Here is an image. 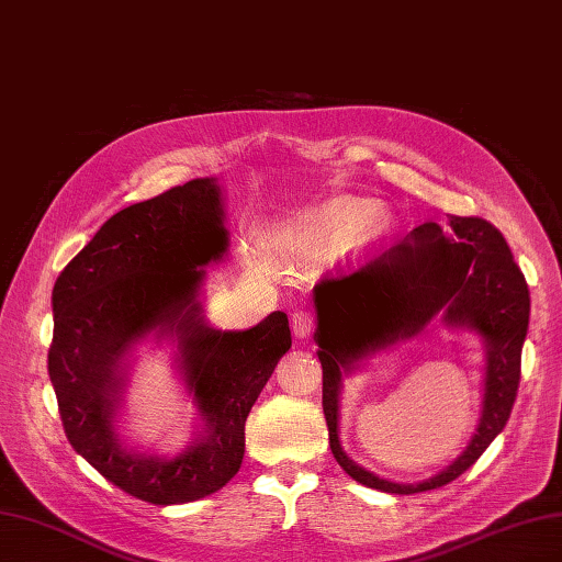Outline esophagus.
<instances>
[{"mask_svg":"<svg viewBox=\"0 0 562 562\" xmlns=\"http://www.w3.org/2000/svg\"><path fill=\"white\" fill-rule=\"evenodd\" d=\"M291 326H293L295 337H300V339L310 337L314 330V316L307 310H295L291 316Z\"/></svg>","mask_w":562,"mask_h":562,"instance_id":"1","label":"esophagus"}]
</instances>
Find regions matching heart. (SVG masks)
<instances>
[{"label": "heart", "instance_id": "obj_1", "mask_svg": "<svg viewBox=\"0 0 562 562\" xmlns=\"http://www.w3.org/2000/svg\"><path fill=\"white\" fill-rule=\"evenodd\" d=\"M389 229L380 206L370 199H337L318 209L300 227V241L316 250L347 248L359 239H378Z\"/></svg>", "mask_w": 562, "mask_h": 562}]
</instances>
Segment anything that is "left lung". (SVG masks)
I'll use <instances>...</instances> for the list:
<instances>
[{
    "instance_id": "obj_1",
    "label": "left lung",
    "mask_w": 562,
    "mask_h": 562,
    "mask_svg": "<svg viewBox=\"0 0 562 562\" xmlns=\"http://www.w3.org/2000/svg\"><path fill=\"white\" fill-rule=\"evenodd\" d=\"M314 304L323 415L337 464L353 481L391 495L436 490L473 467L514 411L530 321V291L502 232L473 215H448V236L436 223H424L351 274L321 279ZM438 311L451 325H467L486 339L484 417L470 448L448 470L424 484H391L356 465L338 446V384L356 360L412 336Z\"/></svg>"
}]
</instances>
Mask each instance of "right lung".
Returning a JSON list of instances; mask_svg holds the SVG:
<instances>
[{
	"instance_id": "obj_1",
	"label": "right lung",
	"mask_w": 562,
	"mask_h": 562,
	"mask_svg": "<svg viewBox=\"0 0 562 562\" xmlns=\"http://www.w3.org/2000/svg\"><path fill=\"white\" fill-rule=\"evenodd\" d=\"M225 250L223 194L213 178H196L112 215L56 279L48 378L65 436L135 499L184 504L225 487L241 467L250 407L291 349L283 312L248 330L203 321L199 267ZM151 329L179 337L181 369L207 422L176 458L131 453L113 431L123 356Z\"/></svg>"
}]
</instances>
